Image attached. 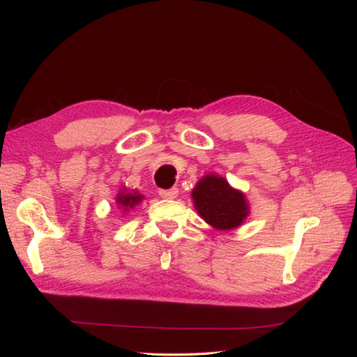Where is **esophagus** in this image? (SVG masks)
Segmentation results:
<instances>
[{
  "label": "esophagus",
  "mask_w": 357,
  "mask_h": 357,
  "mask_svg": "<svg viewBox=\"0 0 357 357\" xmlns=\"http://www.w3.org/2000/svg\"><path fill=\"white\" fill-rule=\"evenodd\" d=\"M159 195L165 199H174L178 195V189L177 188H171V189H159Z\"/></svg>",
  "instance_id": "esophagus-1"
}]
</instances>
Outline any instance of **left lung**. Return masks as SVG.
Listing matches in <instances>:
<instances>
[{
  "instance_id": "left-lung-1",
  "label": "left lung",
  "mask_w": 357,
  "mask_h": 357,
  "mask_svg": "<svg viewBox=\"0 0 357 357\" xmlns=\"http://www.w3.org/2000/svg\"><path fill=\"white\" fill-rule=\"evenodd\" d=\"M193 204L201 218L213 228L226 231L240 226L248 214V205L241 192L214 174L205 176L192 190Z\"/></svg>"
}]
</instances>
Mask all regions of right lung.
I'll list each match as a JSON object with an SVG mask.
<instances>
[{
    "label": "right lung",
    "mask_w": 357,
    "mask_h": 357,
    "mask_svg": "<svg viewBox=\"0 0 357 357\" xmlns=\"http://www.w3.org/2000/svg\"><path fill=\"white\" fill-rule=\"evenodd\" d=\"M142 199H143V195H139V193H137V192L129 193V192L123 190V192L119 193L116 201H117L119 205H121V207L128 210V208H132L134 205H137Z\"/></svg>",
    "instance_id": "right-lung-1"
}]
</instances>
